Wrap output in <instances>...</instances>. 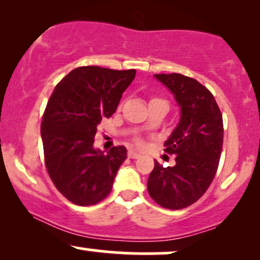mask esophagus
<instances>
[{
	"label": "esophagus",
	"mask_w": 260,
	"mask_h": 260,
	"mask_svg": "<svg viewBox=\"0 0 260 260\" xmlns=\"http://www.w3.org/2000/svg\"><path fill=\"white\" fill-rule=\"evenodd\" d=\"M128 157H131V159H138V157H140V154L137 153L136 150H128Z\"/></svg>",
	"instance_id": "34e87169"
}]
</instances>
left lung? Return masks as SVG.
I'll use <instances>...</instances> for the list:
<instances>
[{"label":"left lung","instance_id":"obj_1","mask_svg":"<svg viewBox=\"0 0 260 260\" xmlns=\"http://www.w3.org/2000/svg\"><path fill=\"white\" fill-rule=\"evenodd\" d=\"M174 95L181 117L165 142L176 155V165L162 168L155 161L148 192L162 208L189 207L207 192L215 177L222 150V115L213 94L198 80L180 73L155 74Z\"/></svg>","mask_w":260,"mask_h":260}]
</instances>
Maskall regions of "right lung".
<instances>
[{"instance_id": "right-lung-1", "label": "right lung", "mask_w": 260, "mask_h": 260, "mask_svg": "<svg viewBox=\"0 0 260 260\" xmlns=\"http://www.w3.org/2000/svg\"><path fill=\"white\" fill-rule=\"evenodd\" d=\"M134 77L136 70L78 67L50 96L41 122L45 164L53 184L73 204L94 205L111 192L127 149L120 145L104 153L94 148V137Z\"/></svg>"}]
</instances>
